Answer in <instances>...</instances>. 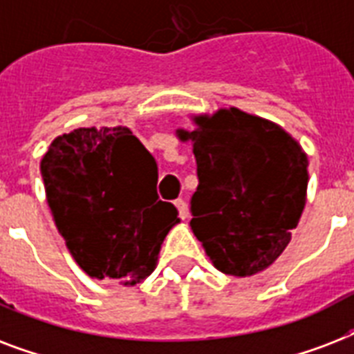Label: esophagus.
Wrapping results in <instances>:
<instances>
[{
  "mask_svg": "<svg viewBox=\"0 0 354 354\" xmlns=\"http://www.w3.org/2000/svg\"><path fill=\"white\" fill-rule=\"evenodd\" d=\"M174 205H176L180 218H182V221H185V218H187V205H185V202H183V200H176V202H174Z\"/></svg>",
  "mask_w": 354,
  "mask_h": 354,
  "instance_id": "1",
  "label": "esophagus"
}]
</instances>
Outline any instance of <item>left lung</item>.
<instances>
[{
    "label": "left lung",
    "mask_w": 354,
    "mask_h": 354,
    "mask_svg": "<svg viewBox=\"0 0 354 354\" xmlns=\"http://www.w3.org/2000/svg\"><path fill=\"white\" fill-rule=\"evenodd\" d=\"M198 187L191 230L222 274L250 277L275 263L307 202L308 160L285 128L235 106L193 115Z\"/></svg>",
    "instance_id": "8db88e82"
}]
</instances>
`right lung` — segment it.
Instances as JSON below:
<instances>
[{"mask_svg":"<svg viewBox=\"0 0 354 354\" xmlns=\"http://www.w3.org/2000/svg\"><path fill=\"white\" fill-rule=\"evenodd\" d=\"M51 216L71 257L93 279L145 281L176 226L156 193L158 165L130 128H77L53 139L40 161Z\"/></svg>","mask_w":354,"mask_h":354,"instance_id":"right-lung-1","label":"right lung"}]
</instances>
